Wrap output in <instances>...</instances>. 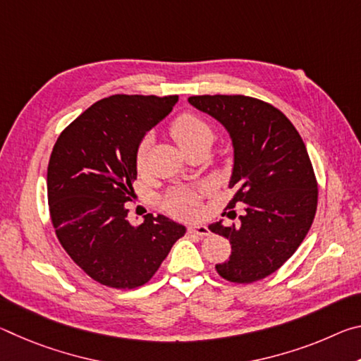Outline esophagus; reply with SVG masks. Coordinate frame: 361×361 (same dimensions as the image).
Here are the masks:
<instances>
[{"mask_svg":"<svg viewBox=\"0 0 361 361\" xmlns=\"http://www.w3.org/2000/svg\"><path fill=\"white\" fill-rule=\"evenodd\" d=\"M189 232H191V234L199 235V237L209 235V229H207V226L200 224V223H191V224H189Z\"/></svg>","mask_w":361,"mask_h":361,"instance_id":"1","label":"esophagus"}]
</instances>
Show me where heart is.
Listing matches in <instances>:
<instances>
[{
  "label": "heart",
  "mask_w": 361,
  "mask_h": 361,
  "mask_svg": "<svg viewBox=\"0 0 361 361\" xmlns=\"http://www.w3.org/2000/svg\"><path fill=\"white\" fill-rule=\"evenodd\" d=\"M170 133L180 148L188 152L197 146L212 145L213 129L204 118L194 113H183L170 126ZM151 140L145 137L137 148V166L138 169L145 167L146 152H148ZM166 207L178 215H191L197 210V194L189 189H173L166 197Z\"/></svg>",
  "instance_id": "obj_1"
}]
</instances>
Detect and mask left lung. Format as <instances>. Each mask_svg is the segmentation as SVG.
Returning a JSON list of instances; mask_svg holds the SVG:
<instances>
[{
  "label": "left lung",
  "instance_id": "1",
  "mask_svg": "<svg viewBox=\"0 0 361 361\" xmlns=\"http://www.w3.org/2000/svg\"><path fill=\"white\" fill-rule=\"evenodd\" d=\"M188 102L229 133V188L237 191L228 207L243 204L239 224L219 219L209 226L232 245L231 258L215 269L229 282H256L276 272L312 226L319 191L307 149L290 119L266 102L245 95H197Z\"/></svg>",
  "mask_w": 361,
  "mask_h": 361
}]
</instances>
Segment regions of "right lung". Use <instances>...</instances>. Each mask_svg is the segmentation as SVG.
I'll return each mask as SVG.
<instances>
[{
    "label": "right lung",
    "mask_w": 361,
    "mask_h": 361,
    "mask_svg": "<svg viewBox=\"0 0 361 361\" xmlns=\"http://www.w3.org/2000/svg\"><path fill=\"white\" fill-rule=\"evenodd\" d=\"M178 95H111L60 133L47 167L52 224L65 252L95 282L137 288L154 276L186 228L148 213L133 226L126 202L137 178V148Z\"/></svg>",
    "instance_id": "obj_1"
}]
</instances>
